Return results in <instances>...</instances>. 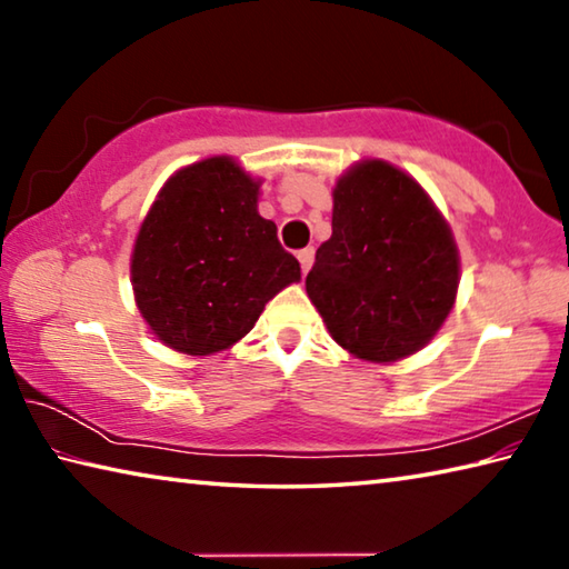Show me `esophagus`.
Here are the masks:
<instances>
[{
	"label": "esophagus",
	"instance_id": "1",
	"mask_svg": "<svg viewBox=\"0 0 569 569\" xmlns=\"http://www.w3.org/2000/svg\"><path fill=\"white\" fill-rule=\"evenodd\" d=\"M313 248H303V250H298V263H301V271L303 273H308V268L313 266Z\"/></svg>",
	"mask_w": 569,
	"mask_h": 569
}]
</instances>
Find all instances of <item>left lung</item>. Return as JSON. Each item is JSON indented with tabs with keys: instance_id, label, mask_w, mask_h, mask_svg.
I'll return each instance as SVG.
<instances>
[{
	"instance_id": "obj_1",
	"label": "left lung",
	"mask_w": 569,
	"mask_h": 569,
	"mask_svg": "<svg viewBox=\"0 0 569 569\" xmlns=\"http://www.w3.org/2000/svg\"><path fill=\"white\" fill-rule=\"evenodd\" d=\"M331 228L306 293L333 341L373 363L417 353L457 298L459 253L447 220L407 172L363 160L336 182Z\"/></svg>"
}]
</instances>
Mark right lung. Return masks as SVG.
<instances>
[{
  "mask_svg": "<svg viewBox=\"0 0 569 569\" xmlns=\"http://www.w3.org/2000/svg\"><path fill=\"white\" fill-rule=\"evenodd\" d=\"M258 188L233 158L178 170L132 248L134 301L158 339L180 353L230 349L266 303L301 281V266L258 216Z\"/></svg>",
  "mask_w": 569,
  "mask_h": 569,
  "instance_id": "right-lung-1",
  "label": "right lung"
}]
</instances>
